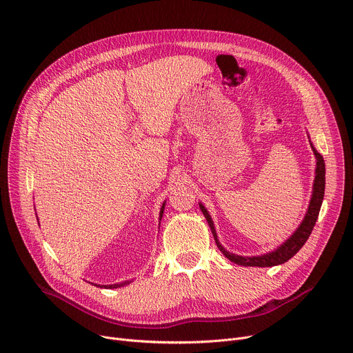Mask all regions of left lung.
<instances>
[{
	"mask_svg": "<svg viewBox=\"0 0 353 353\" xmlns=\"http://www.w3.org/2000/svg\"><path fill=\"white\" fill-rule=\"evenodd\" d=\"M312 150L316 157V172H315V180H314V192H312V197H311V203H310L307 214H305L303 221L301 223V225L298 227V230L292 234V236L283 245L278 247L275 251H272L270 254H264L260 256H241V255L231 254L227 250H224L223 245L220 244V241L217 240L214 224H213V221H211L210 214L207 213L204 205L200 204V208L203 211L205 220L208 221L211 232H213L217 247L230 261L236 263L239 265H243V267H274V265L287 263L290 258H292L302 248V245L307 243V240L310 239L311 232L314 230V225L318 220L319 210H321L323 194H325V161H323V157L314 148H312Z\"/></svg>",
	"mask_w": 353,
	"mask_h": 353,
	"instance_id": "8db88e82",
	"label": "left lung"
}]
</instances>
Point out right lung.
<instances>
[{
  "label": "right lung",
  "mask_w": 353,
  "mask_h": 353,
  "mask_svg": "<svg viewBox=\"0 0 353 353\" xmlns=\"http://www.w3.org/2000/svg\"><path fill=\"white\" fill-rule=\"evenodd\" d=\"M163 210H164V203H163V205H161V210H160V220H161V217H163ZM129 284V281H125V283H122V284H114V285H102V287H105V288H119V287H122V285H128Z\"/></svg>",
  "instance_id": "1"
}]
</instances>
